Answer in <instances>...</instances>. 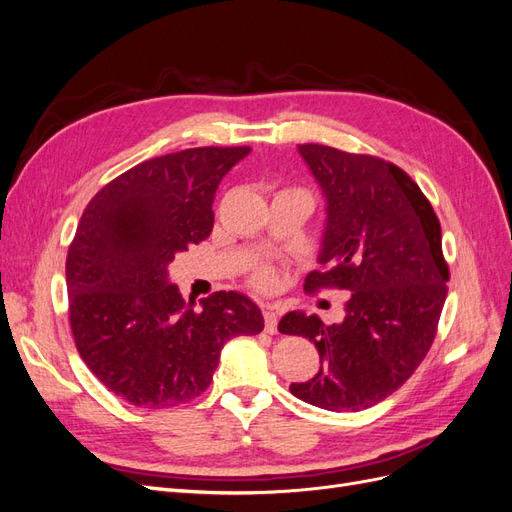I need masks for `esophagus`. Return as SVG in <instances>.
Wrapping results in <instances>:
<instances>
[{
	"label": "esophagus",
	"instance_id": "obj_1",
	"mask_svg": "<svg viewBox=\"0 0 512 512\" xmlns=\"http://www.w3.org/2000/svg\"><path fill=\"white\" fill-rule=\"evenodd\" d=\"M277 320H280V316H277V309L275 307H267L265 309V331L275 335L277 333Z\"/></svg>",
	"mask_w": 512,
	"mask_h": 512
}]
</instances>
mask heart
<instances>
[{
	"instance_id": "heart-1",
	"label": "heart",
	"mask_w": 512,
	"mask_h": 512,
	"mask_svg": "<svg viewBox=\"0 0 512 512\" xmlns=\"http://www.w3.org/2000/svg\"><path fill=\"white\" fill-rule=\"evenodd\" d=\"M252 284L258 288V290H271L275 286V280L277 275L271 267H258L254 273H252Z\"/></svg>"
}]
</instances>
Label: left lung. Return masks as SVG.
I'll use <instances>...</instances> for the list:
<instances>
[{"instance_id": "left-lung-1", "label": "left lung", "mask_w": 512, "mask_h": 512, "mask_svg": "<svg viewBox=\"0 0 512 512\" xmlns=\"http://www.w3.org/2000/svg\"><path fill=\"white\" fill-rule=\"evenodd\" d=\"M327 198V226L305 290L352 292L346 318L324 324L288 312L280 333L303 335L320 371L290 393L333 412H359L395 393L436 339L448 265L438 215L406 170L365 153L299 145Z\"/></svg>"}]
</instances>
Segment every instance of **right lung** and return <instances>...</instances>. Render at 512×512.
<instances>
[{"mask_svg": "<svg viewBox=\"0 0 512 512\" xmlns=\"http://www.w3.org/2000/svg\"><path fill=\"white\" fill-rule=\"evenodd\" d=\"M250 147H196L151 158L89 200L66 260L76 350L108 391L138 408L192 401L213 380L230 337L265 320L241 292H213L200 309L168 284L177 252L213 228L215 190Z\"/></svg>", "mask_w": 512, "mask_h": 512, "instance_id": "obj_1", "label": "right lung"}]
</instances>
